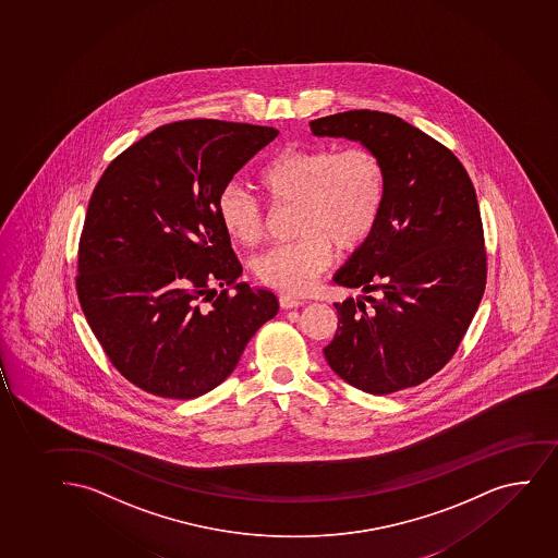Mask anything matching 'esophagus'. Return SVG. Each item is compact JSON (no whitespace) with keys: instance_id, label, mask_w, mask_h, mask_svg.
<instances>
[{"instance_id":"obj_1","label":"esophagus","mask_w":558,"mask_h":558,"mask_svg":"<svg viewBox=\"0 0 558 558\" xmlns=\"http://www.w3.org/2000/svg\"><path fill=\"white\" fill-rule=\"evenodd\" d=\"M303 300H300V298H294V295L290 294H281L279 295V305H281L282 308H295V307H302Z\"/></svg>"}]
</instances>
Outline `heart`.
Segmentation results:
<instances>
[{
    "mask_svg": "<svg viewBox=\"0 0 558 558\" xmlns=\"http://www.w3.org/2000/svg\"><path fill=\"white\" fill-rule=\"evenodd\" d=\"M256 184L274 205L298 206L292 244L256 256L253 271L271 289L303 294L333 263L335 245L353 251L378 225L387 192V171L368 147L287 148L266 161ZM227 236L251 247L263 238V211L242 187H225L218 203Z\"/></svg>",
    "mask_w": 558,
    "mask_h": 558,
    "instance_id": "heart-1",
    "label": "heart"
}]
</instances>
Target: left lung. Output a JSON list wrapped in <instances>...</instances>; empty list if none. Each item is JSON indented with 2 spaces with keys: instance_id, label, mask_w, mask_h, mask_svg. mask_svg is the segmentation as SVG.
I'll return each instance as SVG.
<instances>
[{
  "instance_id": "obj_1",
  "label": "left lung",
  "mask_w": 558,
  "mask_h": 558,
  "mask_svg": "<svg viewBox=\"0 0 558 558\" xmlns=\"http://www.w3.org/2000/svg\"><path fill=\"white\" fill-rule=\"evenodd\" d=\"M384 160L378 225L333 281L372 303H335L339 326L324 348L331 371L371 395L423 384L460 347L486 289V251L473 182L460 160L400 117L353 109L308 122Z\"/></svg>"
}]
</instances>
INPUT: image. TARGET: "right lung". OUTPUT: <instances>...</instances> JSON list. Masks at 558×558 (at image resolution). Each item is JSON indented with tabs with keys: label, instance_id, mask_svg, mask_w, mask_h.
<instances>
[{
	"label": "right lung",
	"instance_id": "add662e5",
	"mask_svg": "<svg viewBox=\"0 0 558 558\" xmlns=\"http://www.w3.org/2000/svg\"><path fill=\"white\" fill-rule=\"evenodd\" d=\"M277 134L244 122H171L98 180L77 298L109 361L143 391L179 400L211 391L279 311L271 290L238 281L242 266L218 214L234 173ZM211 283L226 290L218 295Z\"/></svg>",
	"mask_w": 558,
	"mask_h": 558
}]
</instances>
